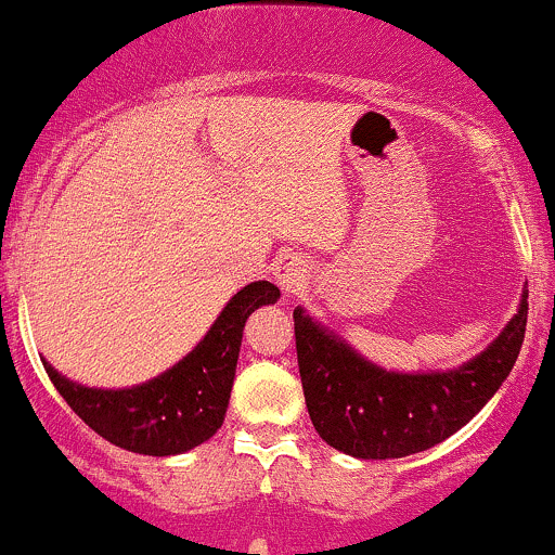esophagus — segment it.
<instances>
[{"label": "esophagus", "instance_id": "obj_1", "mask_svg": "<svg viewBox=\"0 0 555 555\" xmlns=\"http://www.w3.org/2000/svg\"><path fill=\"white\" fill-rule=\"evenodd\" d=\"M275 278L278 285L285 294H299L309 280V264L304 256L285 254L275 261Z\"/></svg>", "mask_w": 555, "mask_h": 555}]
</instances>
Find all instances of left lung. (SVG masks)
<instances>
[{"instance_id": "8db88e82", "label": "left lung", "mask_w": 555, "mask_h": 555, "mask_svg": "<svg viewBox=\"0 0 555 555\" xmlns=\"http://www.w3.org/2000/svg\"><path fill=\"white\" fill-rule=\"evenodd\" d=\"M527 291L518 312L474 360L452 371H384L294 309L296 357L309 418L336 450L362 461L404 457L444 442L490 402L521 351Z\"/></svg>"}]
</instances>
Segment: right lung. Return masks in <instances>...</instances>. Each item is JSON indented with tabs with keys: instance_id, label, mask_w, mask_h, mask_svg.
<instances>
[{
	"instance_id": "add662e5",
	"label": "right lung",
	"mask_w": 555,
	"mask_h": 555,
	"mask_svg": "<svg viewBox=\"0 0 555 555\" xmlns=\"http://www.w3.org/2000/svg\"><path fill=\"white\" fill-rule=\"evenodd\" d=\"M280 299L278 285L256 280L237 291L198 347L175 367L129 389H89L44 362L61 397L92 431L140 455H180L204 444L224 423L243 325L254 309Z\"/></svg>"
}]
</instances>
